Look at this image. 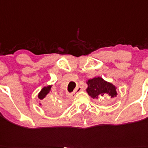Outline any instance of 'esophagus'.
<instances>
[{
  "mask_svg": "<svg viewBox=\"0 0 148 148\" xmlns=\"http://www.w3.org/2000/svg\"><path fill=\"white\" fill-rule=\"evenodd\" d=\"M82 89H83V88H82L81 86H78L77 87L76 89H75V90H74V93H75V92H79L81 91Z\"/></svg>",
  "mask_w": 148,
  "mask_h": 148,
  "instance_id": "esophagus-1",
  "label": "esophagus"
}]
</instances>
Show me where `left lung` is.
I'll return each mask as SVG.
<instances>
[{
  "instance_id": "left-lung-1",
  "label": "left lung",
  "mask_w": 148,
  "mask_h": 148,
  "mask_svg": "<svg viewBox=\"0 0 148 148\" xmlns=\"http://www.w3.org/2000/svg\"><path fill=\"white\" fill-rule=\"evenodd\" d=\"M87 84L86 92L93 99H100L107 95L114 98L117 95L115 86L104 80L101 77H95L89 80Z\"/></svg>"
}]
</instances>
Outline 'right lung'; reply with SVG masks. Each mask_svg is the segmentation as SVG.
Returning <instances> with one entry per match:
<instances>
[{"instance_id":"add662e5","label":"right lung","mask_w":148,"mask_h":148,"mask_svg":"<svg viewBox=\"0 0 148 148\" xmlns=\"http://www.w3.org/2000/svg\"><path fill=\"white\" fill-rule=\"evenodd\" d=\"M51 87H52V86H47V87H43V89H42V90L40 92L39 95H38V98H39L40 100H43L44 98L47 96V95L48 94V93L49 92V91L51 90ZM61 104L60 103H56V105H54L53 108V110H59V109L61 108Z\"/></svg>"}]
</instances>
